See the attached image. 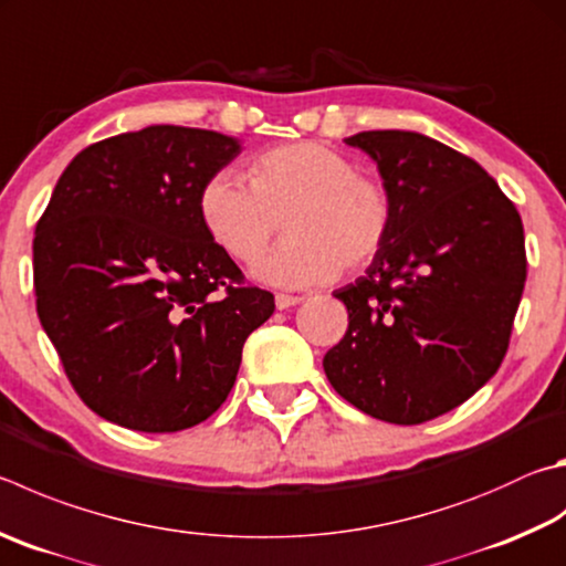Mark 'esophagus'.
<instances>
[{
  "instance_id": "esophagus-1",
  "label": "esophagus",
  "mask_w": 566,
  "mask_h": 566,
  "mask_svg": "<svg viewBox=\"0 0 566 566\" xmlns=\"http://www.w3.org/2000/svg\"><path fill=\"white\" fill-rule=\"evenodd\" d=\"M302 302H304V296H294V294H276L274 296L276 310H290V306H296V304H302Z\"/></svg>"
}]
</instances>
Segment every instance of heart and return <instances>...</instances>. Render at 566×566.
I'll use <instances>...</instances> for the list:
<instances>
[{
  "label": "heart",
  "mask_w": 566,
  "mask_h": 566,
  "mask_svg": "<svg viewBox=\"0 0 566 566\" xmlns=\"http://www.w3.org/2000/svg\"><path fill=\"white\" fill-rule=\"evenodd\" d=\"M322 143H290L256 156L250 185L220 170L202 182L198 214L212 242L232 260L252 262L280 220L290 238L254 264L276 286L326 284L344 264L364 266L384 250L394 205L376 178Z\"/></svg>",
  "instance_id": "obj_1"
}]
</instances>
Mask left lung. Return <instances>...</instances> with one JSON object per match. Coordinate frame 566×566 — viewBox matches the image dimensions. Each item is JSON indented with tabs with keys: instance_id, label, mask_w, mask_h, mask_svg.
Segmentation results:
<instances>
[{
	"instance_id": "8db88e82",
	"label": "left lung",
	"mask_w": 566,
	"mask_h": 566,
	"mask_svg": "<svg viewBox=\"0 0 566 566\" xmlns=\"http://www.w3.org/2000/svg\"><path fill=\"white\" fill-rule=\"evenodd\" d=\"M394 205L384 250L336 290L348 310L324 371L348 403L396 426L433 420L505 358L527 280L515 205L475 160L416 130H364Z\"/></svg>"
}]
</instances>
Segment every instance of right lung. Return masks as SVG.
Returning <instances> with one entry per match:
<instances>
[{
  "label": "right lung",
  "mask_w": 566,
  "mask_h": 566,
  "mask_svg": "<svg viewBox=\"0 0 566 566\" xmlns=\"http://www.w3.org/2000/svg\"><path fill=\"white\" fill-rule=\"evenodd\" d=\"M240 150L214 130L148 126L81 150L51 192L34 234L36 314L71 386L111 423H202L274 312L198 214L202 182Z\"/></svg>",
  "instance_id": "obj_1"
}]
</instances>
